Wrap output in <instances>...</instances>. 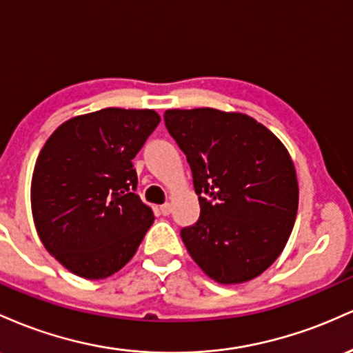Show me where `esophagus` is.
Returning <instances> with one entry per match:
<instances>
[{
    "label": "esophagus",
    "instance_id": "obj_1",
    "mask_svg": "<svg viewBox=\"0 0 353 353\" xmlns=\"http://www.w3.org/2000/svg\"><path fill=\"white\" fill-rule=\"evenodd\" d=\"M160 212H161V215H170V212H172V205L170 203H165V205H161L160 207Z\"/></svg>",
    "mask_w": 353,
    "mask_h": 353
}]
</instances>
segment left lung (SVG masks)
Segmentation results:
<instances>
[{
  "instance_id": "left-lung-1",
  "label": "left lung",
  "mask_w": 353,
  "mask_h": 353,
  "mask_svg": "<svg viewBox=\"0 0 353 353\" xmlns=\"http://www.w3.org/2000/svg\"><path fill=\"white\" fill-rule=\"evenodd\" d=\"M163 118L200 200V219L180 232L188 253L220 283L255 279L282 253L295 223L299 183L287 148L241 113L168 110Z\"/></svg>"
}]
</instances>
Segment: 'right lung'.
I'll list each match as a JSON object with an SVG mask.
<instances>
[{
	"label": "right lung",
	"mask_w": 353,
	"mask_h": 353,
	"mask_svg": "<svg viewBox=\"0 0 353 353\" xmlns=\"http://www.w3.org/2000/svg\"><path fill=\"white\" fill-rule=\"evenodd\" d=\"M158 123L153 110L105 108L65 121L39 152L33 220L46 250L74 275H113L152 227L132 160Z\"/></svg>",
	"instance_id": "1"
}]
</instances>
